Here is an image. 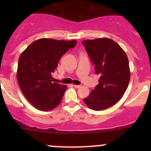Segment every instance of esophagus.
Instances as JSON below:
<instances>
[{"label":"esophagus","instance_id":"esophagus-1","mask_svg":"<svg viewBox=\"0 0 151 151\" xmlns=\"http://www.w3.org/2000/svg\"><path fill=\"white\" fill-rule=\"evenodd\" d=\"M74 87L75 88H80V87H81V85H74Z\"/></svg>","mask_w":151,"mask_h":151}]
</instances>
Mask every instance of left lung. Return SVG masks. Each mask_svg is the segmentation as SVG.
<instances>
[{
	"label": "left lung",
	"mask_w": 151,
	"mask_h": 151,
	"mask_svg": "<svg viewBox=\"0 0 151 151\" xmlns=\"http://www.w3.org/2000/svg\"><path fill=\"white\" fill-rule=\"evenodd\" d=\"M99 74V85L83 101L88 107L100 111L115 104L126 92L130 80L129 60L123 50L108 38L82 42Z\"/></svg>",
	"instance_id": "1"
}]
</instances>
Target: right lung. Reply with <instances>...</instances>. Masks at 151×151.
Instances as JSON below:
<instances>
[{"mask_svg": "<svg viewBox=\"0 0 151 151\" xmlns=\"http://www.w3.org/2000/svg\"><path fill=\"white\" fill-rule=\"evenodd\" d=\"M77 41L40 39L30 44L18 60L17 79L22 93L39 110H52L61 101L67 87L53 83L51 74Z\"/></svg>", "mask_w": 151, "mask_h": 151, "instance_id": "add662e5", "label": "right lung"}]
</instances>
